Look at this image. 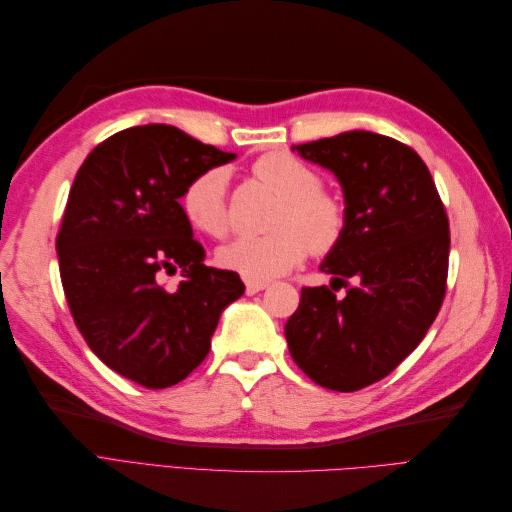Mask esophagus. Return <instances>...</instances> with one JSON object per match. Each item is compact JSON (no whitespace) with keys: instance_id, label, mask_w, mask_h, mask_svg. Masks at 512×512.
<instances>
[{"instance_id":"34e87169","label":"esophagus","mask_w":512,"mask_h":512,"mask_svg":"<svg viewBox=\"0 0 512 512\" xmlns=\"http://www.w3.org/2000/svg\"><path fill=\"white\" fill-rule=\"evenodd\" d=\"M269 284L267 282H258V280H245V292L247 294H256L260 290H265Z\"/></svg>"}]
</instances>
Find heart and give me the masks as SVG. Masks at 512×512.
Wrapping results in <instances>:
<instances>
[{"mask_svg": "<svg viewBox=\"0 0 512 512\" xmlns=\"http://www.w3.org/2000/svg\"><path fill=\"white\" fill-rule=\"evenodd\" d=\"M254 175L282 196L269 235L239 237L215 256L226 271L245 280H273L288 273L312 250L331 254L342 243L348 226L346 205L322 188L316 168L288 151H271L252 164ZM185 220L209 237H224L230 228L228 173L215 166L188 181L181 194Z\"/></svg>", "mask_w": 512, "mask_h": 512, "instance_id": "heart-1", "label": "heart"}]
</instances>
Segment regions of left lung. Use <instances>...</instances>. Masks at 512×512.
Masks as SVG:
<instances>
[{
	"instance_id": "8db88e82",
	"label": "left lung",
	"mask_w": 512,
	"mask_h": 512,
	"mask_svg": "<svg viewBox=\"0 0 512 512\" xmlns=\"http://www.w3.org/2000/svg\"><path fill=\"white\" fill-rule=\"evenodd\" d=\"M292 149L333 170L348 226L320 267L331 286L301 288L284 329L288 350L324 389L361 391L389 376L440 312L448 215L427 164L391 136L354 130ZM339 287L344 298L334 294Z\"/></svg>"
}]
</instances>
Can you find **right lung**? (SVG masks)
<instances>
[{"mask_svg": "<svg viewBox=\"0 0 512 512\" xmlns=\"http://www.w3.org/2000/svg\"><path fill=\"white\" fill-rule=\"evenodd\" d=\"M232 158L149 123L108 136L74 177L55 241L70 314L104 365L147 389L188 378L245 292L235 271L203 265L179 205L192 177ZM177 268L184 282L166 291L159 282Z\"/></svg>", "mask_w": 512, "mask_h": 512, "instance_id": "1", "label": "right lung"}]
</instances>
